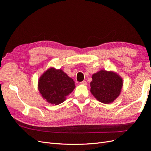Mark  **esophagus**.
I'll return each instance as SVG.
<instances>
[{
  "mask_svg": "<svg viewBox=\"0 0 151 151\" xmlns=\"http://www.w3.org/2000/svg\"><path fill=\"white\" fill-rule=\"evenodd\" d=\"M81 84H83V85H87V84H88V83H87L86 81H82L81 83Z\"/></svg>",
  "mask_w": 151,
  "mask_h": 151,
  "instance_id": "34e87169",
  "label": "esophagus"
}]
</instances>
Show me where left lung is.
<instances>
[{
  "mask_svg": "<svg viewBox=\"0 0 151 151\" xmlns=\"http://www.w3.org/2000/svg\"><path fill=\"white\" fill-rule=\"evenodd\" d=\"M92 79L91 92L100 102L109 104L120 95L123 81L116 73L102 70L94 74Z\"/></svg>",
  "mask_w": 151,
  "mask_h": 151,
  "instance_id": "left-lung-1",
  "label": "left lung"
}]
</instances>
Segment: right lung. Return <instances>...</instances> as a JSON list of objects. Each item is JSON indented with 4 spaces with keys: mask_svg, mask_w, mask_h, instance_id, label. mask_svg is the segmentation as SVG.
Here are the masks:
<instances>
[{
    "mask_svg": "<svg viewBox=\"0 0 151 151\" xmlns=\"http://www.w3.org/2000/svg\"><path fill=\"white\" fill-rule=\"evenodd\" d=\"M75 88L74 81L61 69L50 68L41 76L38 89L47 101L59 104L65 100V97Z\"/></svg>",
    "mask_w": 151,
    "mask_h": 151,
    "instance_id": "1",
    "label": "right lung"
}]
</instances>
